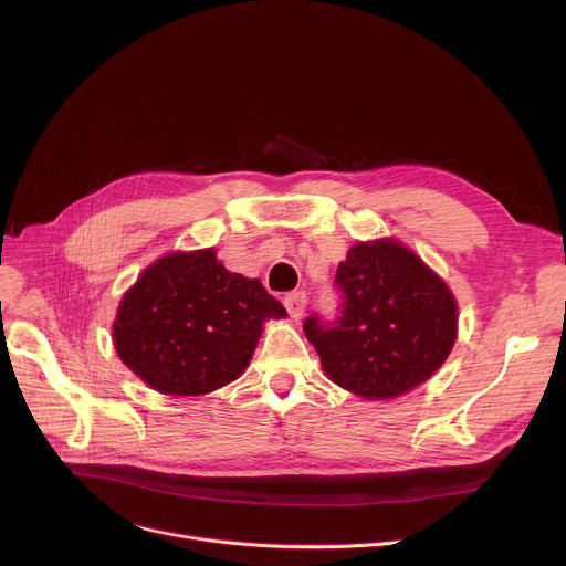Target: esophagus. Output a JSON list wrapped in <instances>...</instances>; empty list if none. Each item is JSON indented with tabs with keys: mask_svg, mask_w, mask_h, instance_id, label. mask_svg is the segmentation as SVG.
Listing matches in <instances>:
<instances>
[{
	"mask_svg": "<svg viewBox=\"0 0 566 566\" xmlns=\"http://www.w3.org/2000/svg\"><path fill=\"white\" fill-rule=\"evenodd\" d=\"M306 302H308V300H306V293H302V291H293V293H289V295L284 297V306H286L289 315L295 317V319H300V317L304 315Z\"/></svg>",
	"mask_w": 566,
	"mask_h": 566,
	"instance_id": "obj_1",
	"label": "esophagus"
}]
</instances>
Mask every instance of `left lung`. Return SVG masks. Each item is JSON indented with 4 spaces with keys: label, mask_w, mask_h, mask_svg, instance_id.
<instances>
[{
    "label": "left lung",
    "mask_w": 566,
    "mask_h": 566,
    "mask_svg": "<svg viewBox=\"0 0 566 566\" xmlns=\"http://www.w3.org/2000/svg\"><path fill=\"white\" fill-rule=\"evenodd\" d=\"M334 319L313 313L304 334L327 376L363 396L394 398L426 382L457 338V302L412 251L380 239L338 266Z\"/></svg>",
    "instance_id": "1"
}]
</instances>
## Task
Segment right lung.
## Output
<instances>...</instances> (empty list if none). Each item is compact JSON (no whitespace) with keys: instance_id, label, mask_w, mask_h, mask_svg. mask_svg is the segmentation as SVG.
I'll return each mask as SVG.
<instances>
[{"instance_id":"1","label":"right lung","mask_w":566,"mask_h":566,"mask_svg":"<svg viewBox=\"0 0 566 566\" xmlns=\"http://www.w3.org/2000/svg\"><path fill=\"white\" fill-rule=\"evenodd\" d=\"M284 315L260 280L226 271L214 251L175 253L151 264L125 293L114 345L154 389L199 396L244 371L262 322Z\"/></svg>"}]
</instances>
